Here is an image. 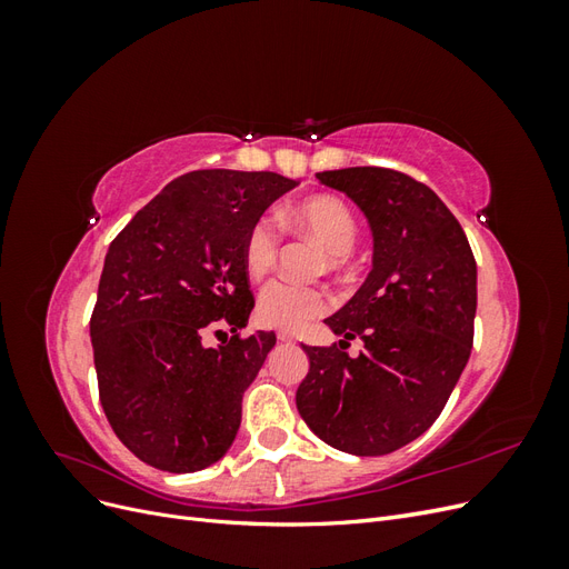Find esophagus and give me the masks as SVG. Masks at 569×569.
<instances>
[{
	"instance_id": "obj_1",
	"label": "esophagus",
	"mask_w": 569,
	"mask_h": 569,
	"mask_svg": "<svg viewBox=\"0 0 569 569\" xmlns=\"http://www.w3.org/2000/svg\"><path fill=\"white\" fill-rule=\"evenodd\" d=\"M278 339H280V341H287V343H295V341H297V337L291 335V332H278Z\"/></svg>"
}]
</instances>
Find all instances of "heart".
I'll return each mask as SVG.
<instances>
[{
    "label": "heart",
    "mask_w": 569,
    "mask_h": 569,
    "mask_svg": "<svg viewBox=\"0 0 569 569\" xmlns=\"http://www.w3.org/2000/svg\"><path fill=\"white\" fill-rule=\"evenodd\" d=\"M287 226H295L325 247L330 253V263L341 266L343 258L351 253L358 239V220L349 209L347 201L332 194H316L289 206L282 213ZM280 249V232L272 218H256L242 244V261L249 278L261 280L274 266ZM332 297L330 291L313 284H297L289 280H272L263 287L258 297L256 316L268 327L278 330H301L311 320L330 311Z\"/></svg>",
    "instance_id": "heart-1"
}]
</instances>
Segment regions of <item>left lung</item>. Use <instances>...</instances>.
<instances>
[{"label":"left lung","instance_id":"1","mask_svg":"<svg viewBox=\"0 0 569 569\" xmlns=\"http://www.w3.org/2000/svg\"><path fill=\"white\" fill-rule=\"evenodd\" d=\"M322 184L366 213L372 270L356 297L325 322L332 347H303L311 360L297 389L306 425L339 451L387 456L425 435L468 366L477 311V263L443 201L401 170H325ZM351 338L367 347L346 353Z\"/></svg>","mask_w":569,"mask_h":569}]
</instances>
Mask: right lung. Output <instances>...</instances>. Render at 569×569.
Wrapping results in <instances>:
<instances>
[{
    "label": "right lung",
    "mask_w": 569,
    "mask_h": 569,
    "mask_svg": "<svg viewBox=\"0 0 569 569\" xmlns=\"http://www.w3.org/2000/svg\"><path fill=\"white\" fill-rule=\"evenodd\" d=\"M297 184L263 170H192L111 242L90 318L99 401L151 468L197 472L232 446L242 396L274 347L272 332L239 335L253 308L244 234ZM216 323L233 337L203 348Z\"/></svg>",
    "instance_id": "right-lung-1"
}]
</instances>
